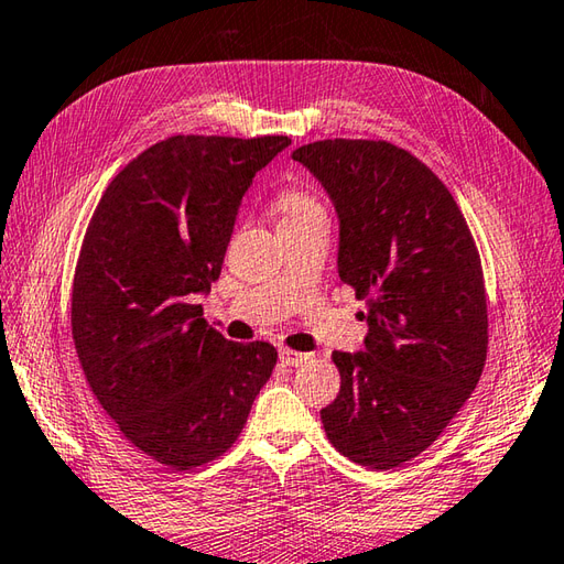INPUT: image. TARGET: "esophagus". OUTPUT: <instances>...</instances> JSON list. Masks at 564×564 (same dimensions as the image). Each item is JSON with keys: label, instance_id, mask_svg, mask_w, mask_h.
<instances>
[{"label": "esophagus", "instance_id": "34e87169", "mask_svg": "<svg viewBox=\"0 0 564 564\" xmlns=\"http://www.w3.org/2000/svg\"><path fill=\"white\" fill-rule=\"evenodd\" d=\"M279 355H281V361L285 364V367H301V364L313 359V355H305V351H295L289 347H283Z\"/></svg>", "mask_w": 564, "mask_h": 564}]
</instances>
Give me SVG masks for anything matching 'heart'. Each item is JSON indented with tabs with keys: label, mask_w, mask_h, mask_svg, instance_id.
<instances>
[{
	"label": "heart",
	"mask_w": 564,
	"mask_h": 564,
	"mask_svg": "<svg viewBox=\"0 0 564 564\" xmlns=\"http://www.w3.org/2000/svg\"><path fill=\"white\" fill-rule=\"evenodd\" d=\"M273 207L281 217V225L305 223V219H315V217H327V209H325L323 200L317 197V193L301 183H289V185L279 187L273 195Z\"/></svg>",
	"instance_id": "b5f03b06"
}]
</instances>
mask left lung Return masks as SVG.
<instances>
[{"mask_svg": "<svg viewBox=\"0 0 564 564\" xmlns=\"http://www.w3.org/2000/svg\"><path fill=\"white\" fill-rule=\"evenodd\" d=\"M339 215V279L367 301L361 355L335 351L339 393L327 440L369 469L421 455L477 389L489 315L481 259L445 183L383 139H325L293 151Z\"/></svg>", "mask_w": 564, "mask_h": 564, "instance_id": "left-lung-1", "label": "left lung"}]
</instances>
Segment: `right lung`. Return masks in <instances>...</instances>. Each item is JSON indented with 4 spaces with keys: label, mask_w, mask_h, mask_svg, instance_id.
I'll return each mask as SVG.
<instances>
[{
    "label": "right lung",
    "mask_w": 564,
    "mask_h": 564,
    "mask_svg": "<svg viewBox=\"0 0 564 564\" xmlns=\"http://www.w3.org/2000/svg\"><path fill=\"white\" fill-rule=\"evenodd\" d=\"M289 137L175 134L121 169L77 257L70 327L95 399L131 445L191 471L237 443L279 351L203 319L241 195Z\"/></svg>",
    "instance_id": "add662e5"
}]
</instances>
